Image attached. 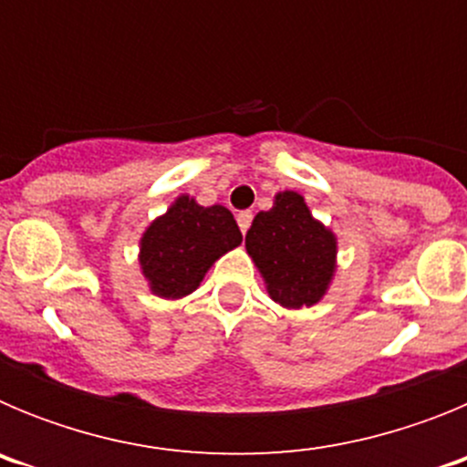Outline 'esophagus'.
Wrapping results in <instances>:
<instances>
[{
  "instance_id": "esophagus-1",
  "label": "esophagus",
  "mask_w": 467,
  "mask_h": 467,
  "mask_svg": "<svg viewBox=\"0 0 467 467\" xmlns=\"http://www.w3.org/2000/svg\"><path fill=\"white\" fill-rule=\"evenodd\" d=\"M238 226H241V231L245 234L247 229H250V222H253V213L250 210H243V213H238Z\"/></svg>"
}]
</instances>
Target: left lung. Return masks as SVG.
I'll list each match as a JSON object with an SVG mask.
<instances>
[{
	"label": "left lung",
	"mask_w": 467,
	"mask_h": 467,
	"mask_svg": "<svg viewBox=\"0 0 467 467\" xmlns=\"http://www.w3.org/2000/svg\"><path fill=\"white\" fill-rule=\"evenodd\" d=\"M245 247L271 299L285 308L317 304L337 271V236L296 192L275 193L274 208L253 220Z\"/></svg>",
	"instance_id": "1"
}]
</instances>
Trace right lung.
Returning <instances> with one entry per match:
<instances>
[{
  "instance_id": "1",
  "label": "right lung",
  "mask_w": 467,
  "mask_h": 467,
  "mask_svg": "<svg viewBox=\"0 0 467 467\" xmlns=\"http://www.w3.org/2000/svg\"><path fill=\"white\" fill-rule=\"evenodd\" d=\"M241 241V229L224 205L203 208L180 196L140 238L142 275L156 296L180 299L192 295L210 266Z\"/></svg>"
}]
</instances>
